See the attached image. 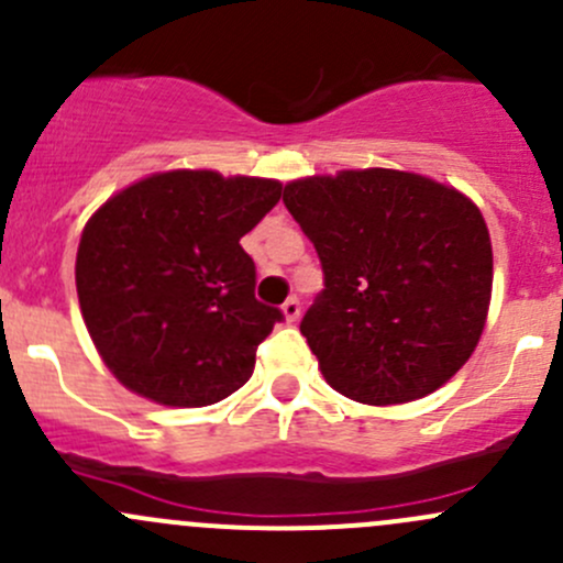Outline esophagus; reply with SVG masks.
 Returning <instances> with one entry per match:
<instances>
[{
  "mask_svg": "<svg viewBox=\"0 0 563 563\" xmlns=\"http://www.w3.org/2000/svg\"><path fill=\"white\" fill-rule=\"evenodd\" d=\"M299 313H302V302H299L297 297H288L286 302H283V316H286V321H297Z\"/></svg>",
  "mask_w": 563,
  "mask_h": 563,
  "instance_id": "esophagus-1",
  "label": "esophagus"
}]
</instances>
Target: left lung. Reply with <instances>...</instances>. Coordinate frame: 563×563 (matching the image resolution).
Here are the masks:
<instances>
[{
  "mask_svg": "<svg viewBox=\"0 0 563 563\" xmlns=\"http://www.w3.org/2000/svg\"><path fill=\"white\" fill-rule=\"evenodd\" d=\"M283 203L321 258L323 291L299 332L329 387L395 406L450 382L490 305L493 247L476 203L391 168L297 179Z\"/></svg>",
  "mask_w": 563,
  "mask_h": 563,
  "instance_id": "obj_1",
  "label": "left lung"
}]
</instances>
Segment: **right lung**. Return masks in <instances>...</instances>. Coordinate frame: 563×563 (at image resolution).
Returning a JSON list of instances; mask_svg holds the SVG:
<instances>
[{
	"mask_svg": "<svg viewBox=\"0 0 563 563\" xmlns=\"http://www.w3.org/2000/svg\"><path fill=\"white\" fill-rule=\"evenodd\" d=\"M283 185L218 172L152 174L89 218L76 255L81 316L108 371L163 406L223 400L253 376L283 313L255 299L240 240Z\"/></svg>",
	"mask_w": 563,
	"mask_h": 563,
	"instance_id": "right-lung-1",
	"label": "right lung"
}]
</instances>
